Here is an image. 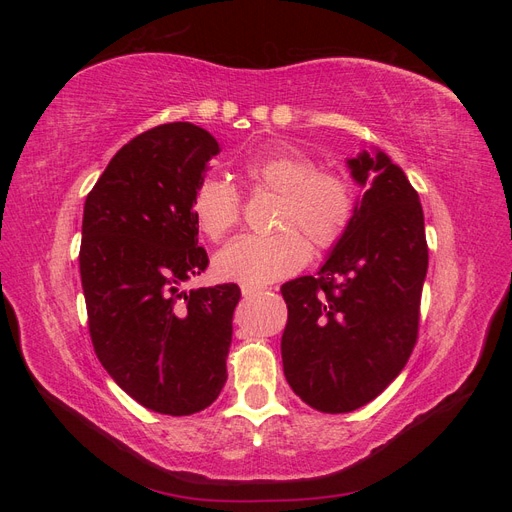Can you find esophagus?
Here are the masks:
<instances>
[{
	"label": "esophagus",
	"instance_id": "34e87169",
	"mask_svg": "<svg viewBox=\"0 0 512 512\" xmlns=\"http://www.w3.org/2000/svg\"><path fill=\"white\" fill-rule=\"evenodd\" d=\"M241 292H243L245 299H252V297H256V294L262 292V288H260V286H247V284H243V286H241Z\"/></svg>",
	"mask_w": 512,
	"mask_h": 512
}]
</instances>
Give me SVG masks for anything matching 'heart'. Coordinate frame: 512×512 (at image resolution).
Segmentation results:
<instances>
[{
	"label": "heart",
	"mask_w": 512,
	"mask_h": 512,
	"mask_svg": "<svg viewBox=\"0 0 512 512\" xmlns=\"http://www.w3.org/2000/svg\"><path fill=\"white\" fill-rule=\"evenodd\" d=\"M241 175L254 190L280 196L267 237L243 235L215 254L220 280L262 286L297 273L309 260V243L331 250L352 222V181L337 170H322L299 149H256L241 162ZM198 228L213 241L224 239L241 218V196L226 179L207 177L192 194Z\"/></svg>",
	"instance_id": "b5f03b06"
}]
</instances>
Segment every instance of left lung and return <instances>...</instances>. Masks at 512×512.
I'll list each match as a JSON object with an SVG mask.
<instances>
[{
	"label": "left lung",
	"instance_id": "8db88e82",
	"mask_svg": "<svg viewBox=\"0 0 512 512\" xmlns=\"http://www.w3.org/2000/svg\"><path fill=\"white\" fill-rule=\"evenodd\" d=\"M365 194L316 275L282 286V363L314 410L342 414L376 399L408 363L427 275L423 207L384 151L348 160Z\"/></svg>",
	"mask_w": 512,
	"mask_h": 512
}]
</instances>
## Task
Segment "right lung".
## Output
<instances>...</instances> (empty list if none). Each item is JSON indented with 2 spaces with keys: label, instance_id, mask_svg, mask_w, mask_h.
Masks as SVG:
<instances>
[{
  "label": "right lung",
  "instance_id": "add662e5",
  "mask_svg": "<svg viewBox=\"0 0 512 512\" xmlns=\"http://www.w3.org/2000/svg\"><path fill=\"white\" fill-rule=\"evenodd\" d=\"M220 153L188 121L123 145L83 211L81 282L96 356L138 404L170 416L205 410L228 378L237 284L185 290L209 258L192 194Z\"/></svg>",
  "mask_w": 512,
  "mask_h": 512
}]
</instances>
